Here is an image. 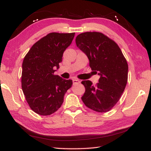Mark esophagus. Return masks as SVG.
I'll return each instance as SVG.
<instances>
[{"label": "esophagus", "instance_id": "obj_1", "mask_svg": "<svg viewBox=\"0 0 151 151\" xmlns=\"http://www.w3.org/2000/svg\"><path fill=\"white\" fill-rule=\"evenodd\" d=\"M73 84H78L81 83V81H80L78 79H73Z\"/></svg>", "mask_w": 151, "mask_h": 151}]
</instances>
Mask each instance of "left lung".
Here are the masks:
<instances>
[{
	"mask_svg": "<svg viewBox=\"0 0 151 151\" xmlns=\"http://www.w3.org/2000/svg\"><path fill=\"white\" fill-rule=\"evenodd\" d=\"M76 44L86 54L89 66L100 76L93 86L90 81L82 84L86 91L82 100L88 108L97 112L110 111L119 100L128 81V63L114 41L97 32L78 35Z\"/></svg>",
	"mask_w": 151,
	"mask_h": 151,
	"instance_id": "left-lung-1",
	"label": "left lung"
}]
</instances>
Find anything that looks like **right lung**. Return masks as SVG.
I'll return each mask as SVG.
<instances>
[{
	"instance_id": "1",
	"label": "right lung",
	"mask_w": 151,
	"mask_h": 151,
	"mask_svg": "<svg viewBox=\"0 0 151 151\" xmlns=\"http://www.w3.org/2000/svg\"><path fill=\"white\" fill-rule=\"evenodd\" d=\"M75 33L52 32L37 41L26 54L22 65L21 86L30 108L41 115H49L61 107L71 80L54 75L63 52Z\"/></svg>"
}]
</instances>
